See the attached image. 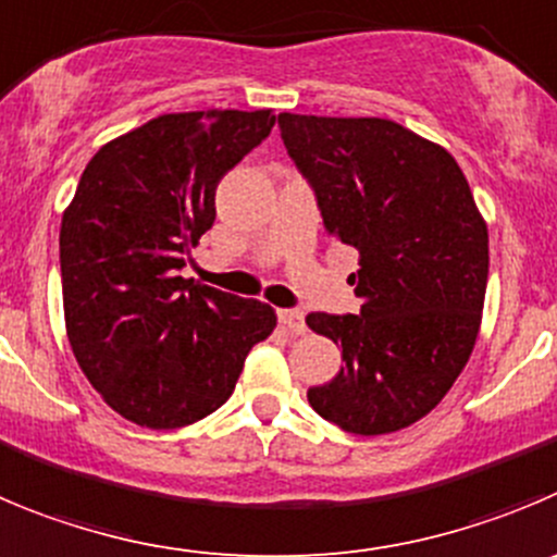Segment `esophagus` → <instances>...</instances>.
Here are the masks:
<instances>
[{
  "mask_svg": "<svg viewBox=\"0 0 557 557\" xmlns=\"http://www.w3.org/2000/svg\"><path fill=\"white\" fill-rule=\"evenodd\" d=\"M280 324L285 326V330H290L294 335H305V313L302 310H280Z\"/></svg>",
  "mask_w": 557,
  "mask_h": 557,
  "instance_id": "obj_1",
  "label": "esophagus"
}]
</instances>
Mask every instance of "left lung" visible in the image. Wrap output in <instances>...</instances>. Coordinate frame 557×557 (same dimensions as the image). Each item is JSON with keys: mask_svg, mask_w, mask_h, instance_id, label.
<instances>
[{"mask_svg": "<svg viewBox=\"0 0 557 557\" xmlns=\"http://www.w3.org/2000/svg\"><path fill=\"white\" fill-rule=\"evenodd\" d=\"M280 137L310 181L332 242L355 247L360 315L310 313L341 349L308 401L349 434L407 429L465 371L481 330L490 231L443 145L384 117L283 112Z\"/></svg>", "mask_w": 557, "mask_h": 557, "instance_id": "left-lung-1", "label": "left lung"}]
</instances>
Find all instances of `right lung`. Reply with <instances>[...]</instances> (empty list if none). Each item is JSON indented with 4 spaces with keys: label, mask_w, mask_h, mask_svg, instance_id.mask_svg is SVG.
<instances>
[{
    "label": "right lung",
    "mask_w": 557,
    "mask_h": 557,
    "mask_svg": "<svg viewBox=\"0 0 557 557\" xmlns=\"http://www.w3.org/2000/svg\"><path fill=\"white\" fill-rule=\"evenodd\" d=\"M272 109L159 114L103 145L60 225L65 332L103 401L145 429H181L231 398L277 315L181 277L214 225L216 184L261 145Z\"/></svg>",
    "instance_id": "add662e5"
}]
</instances>
